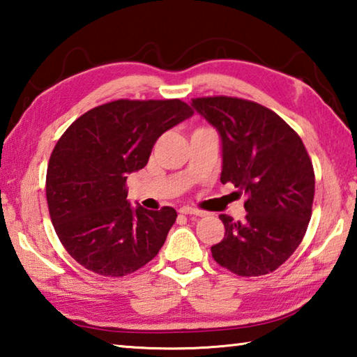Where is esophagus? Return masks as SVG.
Returning <instances> with one entry per match:
<instances>
[{
	"mask_svg": "<svg viewBox=\"0 0 357 357\" xmlns=\"http://www.w3.org/2000/svg\"><path fill=\"white\" fill-rule=\"evenodd\" d=\"M181 214H185V215H198V217H203L204 213L200 209H195V208H190V206H183L179 209Z\"/></svg>",
	"mask_w": 357,
	"mask_h": 357,
	"instance_id": "esophagus-1",
	"label": "esophagus"
}]
</instances>
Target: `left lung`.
Wrapping results in <instances>:
<instances>
[{"label":"left lung","mask_w":357,"mask_h":357,"mask_svg":"<svg viewBox=\"0 0 357 357\" xmlns=\"http://www.w3.org/2000/svg\"><path fill=\"white\" fill-rule=\"evenodd\" d=\"M192 107L222 138V184L245 195L247 215H220L225 238L211 247L222 268L243 277L275 271L298 249L309 227L315 173L301 137L257 102L214 96Z\"/></svg>","instance_id":"left-lung-1"}]
</instances>
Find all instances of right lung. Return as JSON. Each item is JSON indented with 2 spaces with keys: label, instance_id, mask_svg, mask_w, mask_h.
<instances>
[{
  "label": "right lung",
  "instance_id": "1",
  "mask_svg": "<svg viewBox=\"0 0 357 357\" xmlns=\"http://www.w3.org/2000/svg\"><path fill=\"white\" fill-rule=\"evenodd\" d=\"M192 114L179 99H119L91 108L61 135L45 193L58 238L78 264L123 277L159 253L176 211L132 208L126 181L148 164L157 138Z\"/></svg>",
  "mask_w": 357,
  "mask_h": 357
}]
</instances>
